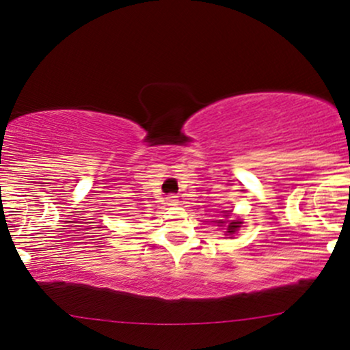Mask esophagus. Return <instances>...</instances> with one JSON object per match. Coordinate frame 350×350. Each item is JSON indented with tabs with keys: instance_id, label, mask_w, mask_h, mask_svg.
<instances>
[{
	"instance_id": "34e87169",
	"label": "esophagus",
	"mask_w": 350,
	"mask_h": 350,
	"mask_svg": "<svg viewBox=\"0 0 350 350\" xmlns=\"http://www.w3.org/2000/svg\"><path fill=\"white\" fill-rule=\"evenodd\" d=\"M166 203L170 204V206H176V204L179 203V200H178V197H176V195H170V197H166Z\"/></svg>"
}]
</instances>
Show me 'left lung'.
Segmentation results:
<instances>
[{"label": "left lung", "instance_id": "1", "mask_svg": "<svg viewBox=\"0 0 350 350\" xmlns=\"http://www.w3.org/2000/svg\"><path fill=\"white\" fill-rule=\"evenodd\" d=\"M224 216L229 217V213L224 214ZM213 222H216L217 226H221V227L224 226V224H226V222L222 221V219H219V221H213ZM240 226H241V221H229V222H227V232H226V234L227 235H234L235 232L240 229Z\"/></svg>", "mask_w": 350, "mask_h": 350}]
</instances>
